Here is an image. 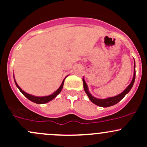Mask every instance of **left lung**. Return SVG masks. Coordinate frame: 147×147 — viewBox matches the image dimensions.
Segmentation results:
<instances>
[{
	"mask_svg": "<svg viewBox=\"0 0 147 147\" xmlns=\"http://www.w3.org/2000/svg\"><path fill=\"white\" fill-rule=\"evenodd\" d=\"M135 80V64H134V75H133V80H132V82H130V84L128 85V86L127 87V88H125V89L121 93L114 96V97H110V98H106V99H98V98H96L91 96V94L89 93V91H88V86H87L86 83L85 82V80H84V78L82 79V80H83L84 88V91L86 92L88 97L89 98L90 100H91L92 102L94 103L95 105H96L100 106V107H110V106L116 105L117 103H118L119 101L121 100L125 97V95H126L127 93L130 91V89H131L132 87H133L134 84Z\"/></svg>",
	"mask_w": 147,
	"mask_h": 147,
	"instance_id": "obj_1",
	"label": "left lung"
}]
</instances>
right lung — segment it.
Instances as JSON below:
<instances>
[{
  "label": "right lung",
  "instance_id": "add662e5",
  "mask_svg": "<svg viewBox=\"0 0 147 147\" xmlns=\"http://www.w3.org/2000/svg\"><path fill=\"white\" fill-rule=\"evenodd\" d=\"M64 80H65V79H64ZM64 80L63 81L62 84H61V85L59 87V88H58L56 91L54 92V93H52L51 95H49V96H42V97H38V96H32V95L30 94H28V93H26L25 91H24L22 89V88H20L18 86V84H17V82H16L15 80H14V82H15V84L16 86H17V88H19V91L22 93V94L24 95L25 97H26L28 98V100H30V101H32V102H35V103H37V104H45V103H47L48 102H49V101H51V100H53L54 98H55L56 96H58V95L60 93V92L61 91V90H62L63 88V83H64Z\"/></svg>",
  "mask_w": 147,
  "mask_h": 147
}]
</instances>
